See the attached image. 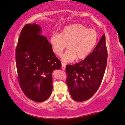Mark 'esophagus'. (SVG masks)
<instances>
[{
	"instance_id": "1",
	"label": "esophagus",
	"mask_w": 125,
	"mask_h": 125,
	"mask_svg": "<svg viewBox=\"0 0 125 125\" xmlns=\"http://www.w3.org/2000/svg\"><path fill=\"white\" fill-rule=\"evenodd\" d=\"M62 70L64 71L66 70V64H64V63H62Z\"/></svg>"
}]
</instances>
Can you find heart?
<instances>
[{
	"label": "heart",
	"instance_id": "heart-1",
	"mask_svg": "<svg viewBox=\"0 0 125 125\" xmlns=\"http://www.w3.org/2000/svg\"><path fill=\"white\" fill-rule=\"evenodd\" d=\"M98 41V34L93 29H88L79 24L69 25L62 29L61 33H54L49 42L53 51L60 56L68 44L69 48L62 59L65 62H72L77 58H86L94 48Z\"/></svg>",
	"mask_w": 125,
	"mask_h": 125
}]
</instances>
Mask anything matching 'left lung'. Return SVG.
Masks as SVG:
<instances>
[{
  "label": "left lung",
  "mask_w": 125,
  "mask_h": 125,
  "mask_svg": "<svg viewBox=\"0 0 125 125\" xmlns=\"http://www.w3.org/2000/svg\"><path fill=\"white\" fill-rule=\"evenodd\" d=\"M107 58V51L104 34L94 51L83 61L66 66V82L73 100L82 102L94 96L101 83Z\"/></svg>",
  "instance_id": "8db88e82"
}]
</instances>
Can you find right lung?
<instances>
[{
	"mask_svg": "<svg viewBox=\"0 0 125 125\" xmlns=\"http://www.w3.org/2000/svg\"><path fill=\"white\" fill-rule=\"evenodd\" d=\"M18 81L28 98L41 102L52 94V72L62 67L37 24H27L21 32L15 51Z\"/></svg>",
	"mask_w": 125,
	"mask_h": 125,
	"instance_id": "1",
	"label": "right lung"
}]
</instances>
